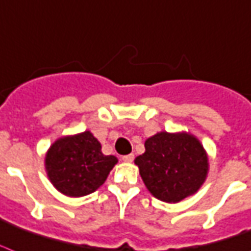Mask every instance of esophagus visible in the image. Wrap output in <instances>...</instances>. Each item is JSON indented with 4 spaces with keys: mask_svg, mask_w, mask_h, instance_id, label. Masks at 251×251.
Segmentation results:
<instances>
[{
    "mask_svg": "<svg viewBox=\"0 0 251 251\" xmlns=\"http://www.w3.org/2000/svg\"><path fill=\"white\" fill-rule=\"evenodd\" d=\"M122 160L126 162V163H131L134 160V154H129V155H124L122 156Z\"/></svg>",
    "mask_w": 251,
    "mask_h": 251,
    "instance_id": "34e87169",
    "label": "esophagus"
}]
</instances>
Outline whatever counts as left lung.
I'll use <instances>...</instances> for the list:
<instances>
[{
    "label": "left lung",
    "instance_id": "1",
    "mask_svg": "<svg viewBox=\"0 0 251 251\" xmlns=\"http://www.w3.org/2000/svg\"><path fill=\"white\" fill-rule=\"evenodd\" d=\"M134 163L149 192L166 202H179L196 194L209 171L205 149L187 131H159L147 138L145 152Z\"/></svg>",
    "mask_w": 251,
    "mask_h": 251
}]
</instances>
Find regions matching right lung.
<instances>
[{
    "label": "right lung",
    "mask_w": 251,
    "mask_h": 251,
    "mask_svg": "<svg viewBox=\"0 0 251 251\" xmlns=\"http://www.w3.org/2000/svg\"><path fill=\"white\" fill-rule=\"evenodd\" d=\"M117 162L102 154L101 143L87 130L56 139L46 152L45 167L60 194L81 198L100 188Z\"/></svg>",
    "instance_id": "add662e5"
}]
</instances>
